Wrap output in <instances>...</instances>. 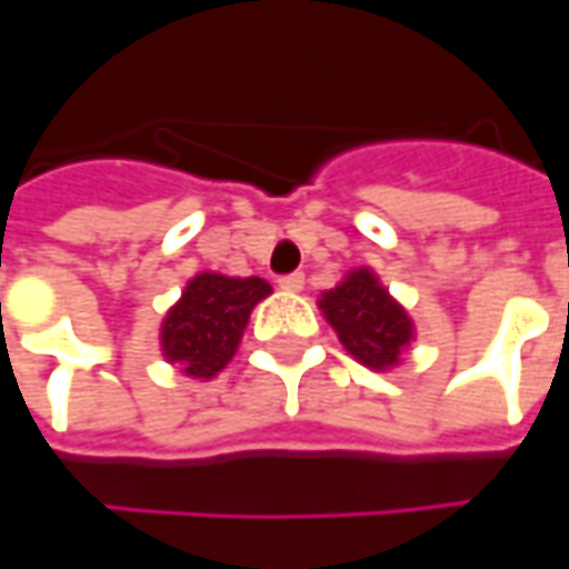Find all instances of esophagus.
<instances>
[{
  "label": "esophagus",
  "mask_w": 569,
  "mask_h": 569,
  "mask_svg": "<svg viewBox=\"0 0 569 569\" xmlns=\"http://www.w3.org/2000/svg\"><path fill=\"white\" fill-rule=\"evenodd\" d=\"M278 288H284V291H303V272L281 274L278 278Z\"/></svg>",
  "instance_id": "34e87169"
}]
</instances>
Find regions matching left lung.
Returning a JSON list of instances; mask_svg holds the SVG:
<instances>
[{
  "label": "left lung",
  "instance_id": "left-lung-1",
  "mask_svg": "<svg viewBox=\"0 0 569 569\" xmlns=\"http://www.w3.org/2000/svg\"><path fill=\"white\" fill-rule=\"evenodd\" d=\"M319 310L339 332L348 355H355L370 370H389L392 363H399L402 348H408L415 336L408 313L370 269H358L339 288L326 291Z\"/></svg>",
  "mask_w": 569,
  "mask_h": 569
}]
</instances>
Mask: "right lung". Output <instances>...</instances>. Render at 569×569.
<instances>
[{
    "instance_id": "1",
    "label": "right lung",
    "mask_w": 569,
    "mask_h": 569,
    "mask_svg": "<svg viewBox=\"0 0 569 569\" xmlns=\"http://www.w3.org/2000/svg\"><path fill=\"white\" fill-rule=\"evenodd\" d=\"M269 295L272 288L262 278L196 274L161 326L164 358L189 377L211 380L237 355L252 307Z\"/></svg>"
}]
</instances>
